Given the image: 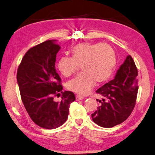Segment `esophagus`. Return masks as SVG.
<instances>
[{"label": "esophagus", "mask_w": 155, "mask_h": 155, "mask_svg": "<svg viewBox=\"0 0 155 155\" xmlns=\"http://www.w3.org/2000/svg\"><path fill=\"white\" fill-rule=\"evenodd\" d=\"M83 99H84V97L83 96H81V95H76V100L77 101H79Z\"/></svg>", "instance_id": "1"}]
</instances>
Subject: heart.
Here are the masks:
<instances>
[{"mask_svg": "<svg viewBox=\"0 0 155 155\" xmlns=\"http://www.w3.org/2000/svg\"><path fill=\"white\" fill-rule=\"evenodd\" d=\"M72 57L62 56L58 64L59 71L66 77H70L82 66V74L66 83L67 89L81 95L89 94L95 82L108 81L117 65L114 49L107 43H81L71 49Z\"/></svg>", "mask_w": 155, "mask_h": 155, "instance_id": "obj_1", "label": "heart"}]
</instances>
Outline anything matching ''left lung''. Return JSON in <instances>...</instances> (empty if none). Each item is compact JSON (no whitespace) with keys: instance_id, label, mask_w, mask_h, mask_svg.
Here are the masks:
<instances>
[{"instance_id":"left-lung-1","label":"left lung","mask_w":155,"mask_h":155,"mask_svg":"<svg viewBox=\"0 0 155 155\" xmlns=\"http://www.w3.org/2000/svg\"><path fill=\"white\" fill-rule=\"evenodd\" d=\"M137 69L133 58L127 55L113 80L106 83L96 93L103 97L92 120L100 127H112L130 116L136 105L138 83Z\"/></svg>"}]
</instances>
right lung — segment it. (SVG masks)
<instances>
[{"label":"right lung","instance_id":"right-lung-1","mask_svg":"<svg viewBox=\"0 0 155 155\" xmlns=\"http://www.w3.org/2000/svg\"><path fill=\"white\" fill-rule=\"evenodd\" d=\"M60 47L55 41H46L30 48L24 55L17 72L21 98L32 121L39 127L53 129L68 119L70 104L75 100L72 91H61V78L55 64ZM62 93V100L55 96Z\"/></svg>","mask_w":155,"mask_h":155}]
</instances>
